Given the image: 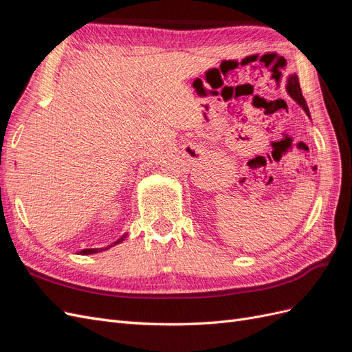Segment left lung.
<instances>
[{
    "instance_id": "8db88e82",
    "label": "left lung",
    "mask_w": 352,
    "mask_h": 352,
    "mask_svg": "<svg viewBox=\"0 0 352 352\" xmlns=\"http://www.w3.org/2000/svg\"><path fill=\"white\" fill-rule=\"evenodd\" d=\"M287 92H289L291 97L301 105L304 109V111L307 113V116L310 117V113H308V107H307V102L305 98L302 97V92H301V87H300V82H298V76L296 74H291L289 78H287Z\"/></svg>"
}]
</instances>
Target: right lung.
I'll return each instance as SVG.
<instances>
[{
	"label": "right lung",
	"mask_w": 352,
	"mask_h": 352,
	"mask_svg": "<svg viewBox=\"0 0 352 352\" xmlns=\"http://www.w3.org/2000/svg\"><path fill=\"white\" fill-rule=\"evenodd\" d=\"M124 239V236H122L120 239H117L114 243H111V245H109V247H105V248H91V250H82L80 251V254L82 255H88V254H95V252H100V251H102V250H109L110 247H114V245H117L119 242H122Z\"/></svg>",
	"instance_id": "add662e5"
}]
</instances>
